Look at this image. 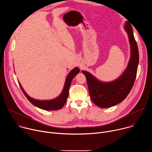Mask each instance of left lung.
<instances>
[{"instance_id":"1","label":"left lung","mask_w":152,"mask_h":152,"mask_svg":"<svg viewBox=\"0 0 152 152\" xmlns=\"http://www.w3.org/2000/svg\"><path fill=\"white\" fill-rule=\"evenodd\" d=\"M124 29L128 35L131 53L127 67L120 77L112 82H103L88 72H82L87 81L91 100L102 108L113 106L125 99L132 90L136 78L139 62L137 43L132 27L128 21L124 25Z\"/></svg>"}]
</instances>
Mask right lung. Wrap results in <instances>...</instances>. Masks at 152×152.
Wrapping results in <instances>:
<instances>
[{
    "label": "right lung",
    "mask_w": 152,
    "mask_h": 152,
    "mask_svg": "<svg viewBox=\"0 0 152 152\" xmlns=\"http://www.w3.org/2000/svg\"><path fill=\"white\" fill-rule=\"evenodd\" d=\"M79 71L80 70L79 68L75 67L69 73V75L67 76L66 82H65L64 88L61 94L58 97L52 100H36L33 98H31L25 91V90H23V87L21 86L19 82H18V83L21 90H22V91L23 92L25 96L26 97L28 100L34 105L40 108V109L46 110V111L58 110L61 109L65 104V103H66V101L69 96V91L72 80L73 79V77L79 73Z\"/></svg>",
    "instance_id": "right-lung-1"
}]
</instances>
